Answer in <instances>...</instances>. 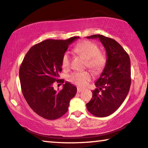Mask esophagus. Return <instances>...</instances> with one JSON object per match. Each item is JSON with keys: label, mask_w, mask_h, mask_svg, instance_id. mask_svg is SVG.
<instances>
[{"label": "esophagus", "mask_w": 148, "mask_h": 148, "mask_svg": "<svg viewBox=\"0 0 148 148\" xmlns=\"http://www.w3.org/2000/svg\"><path fill=\"white\" fill-rule=\"evenodd\" d=\"M82 91H83V89H82V88H77V92H79V93L81 92H82Z\"/></svg>", "instance_id": "1"}]
</instances>
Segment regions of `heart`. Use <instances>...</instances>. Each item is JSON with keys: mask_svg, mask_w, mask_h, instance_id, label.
I'll use <instances>...</instances> for the list:
<instances>
[{"mask_svg": "<svg viewBox=\"0 0 148 148\" xmlns=\"http://www.w3.org/2000/svg\"><path fill=\"white\" fill-rule=\"evenodd\" d=\"M74 51L78 55L86 60V65L96 73L101 72L107 63V58L103 53L100 51L99 45L93 41L85 40L79 43L74 47ZM70 58L66 52L62 57V65L64 69L70 66ZM91 79L88 72H76L68 76V80L79 86H84Z\"/></svg>", "mask_w": 148, "mask_h": 148, "instance_id": "heart-1", "label": "heart"}]
</instances>
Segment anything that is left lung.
Wrapping results in <instances>:
<instances>
[{"instance_id":"obj_1","label":"left lung","mask_w":148,"mask_h":148,"mask_svg":"<svg viewBox=\"0 0 148 148\" xmlns=\"http://www.w3.org/2000/svg\"><path fill=\"white\" fill-rule=\"evenodd\" d=\"M88 39H99L107 52V63L95 83L97 88L86 104L91 114L99 117L111 115L125 99L131 86L130 56L118 42L102 35H93Z\"/></svg>"}]
</instances>
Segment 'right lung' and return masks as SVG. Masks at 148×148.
I'll list each match as a JSON object with an SVG mask.
<instances>
[{
	"label": "right lung",
	"mask_w": 148,
	"mask_h": 148,
	"mask_svg": "<svg viewBox=\"0 0 148 148\" xmlns=\"http://www.w3.org/2000/svg\"><path fill=\"white\" fill-rule=\"evenodd\" d=\"M78 38L46 39L31 47L23 60L19 69L23 95L33 111L43 118L53 120L63 116L76 94V87L71 83L65 82L58 92L53 84L61 80L58 78L64 54Z\"/></svg>",
	"instance_id": "add662e5"
}]
</instances>
